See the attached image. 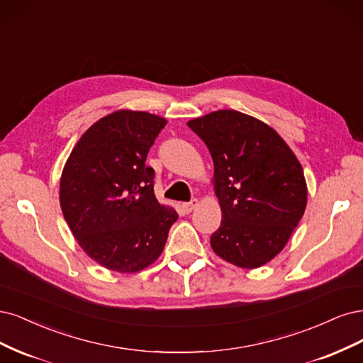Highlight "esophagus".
Returning a JSON list of instances; mask_svg holds the SVG:
<instances>
[{
    "instance_id": "obj_1",
    "label": "esophagus",
    "mask_w": 363,
    "mask_h": 363,
    "mask_svg": "<svg viewBox=\"0 0 363 363\" xmlns=\"http://www.w3.org/2000/svg\"><path fill=\"white\" fill-rule=\"evenodd\" d=\"M197 199H193V201H190V202H186V203H184V209L186 213H191L193 209L197 206Z\"/></svg>"
}]
</instances>
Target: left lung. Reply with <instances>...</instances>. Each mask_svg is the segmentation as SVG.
Here are the masks:
<instances>
[{
    "label": "left lung",
    "instance_id": "8db88e82",
    "mask_svg": "<svg viewBox=\"0 0 363 363\" xmlns=\"http://www.w3.org/2000/svg\"><path fill=\"white\" fill-rule=\"evenodd\" d=\"M214 161L221 225L213 250L225 261L256 268L285 247L303 217L306 181L298 160L264 122L220 110L189 122Z\"/></svg>",
    "mask_w": 363,
    "mask_h": 363
}]
</instances>
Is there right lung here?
I'll use <instances>...</instances> for the list:
<instances>
[{
    "label": "right lung",
    "mask_w": 363,
    "mask_h": 363,
    "mask_svg": "<svg viewBox=\"0 0 363 363\" xmlns=\"http://www.w3.org/2000/svg\"><path fill=\"white\" fill-rule=\"evenodd\" d=\"M166 119L121 110L91 125L71 152L60 205L74 237L102 267L135 273L164 249L178 214L158 203L147 152Z\"/></svg>",
    "instance_id": "obj_1"
}]
</instances>
